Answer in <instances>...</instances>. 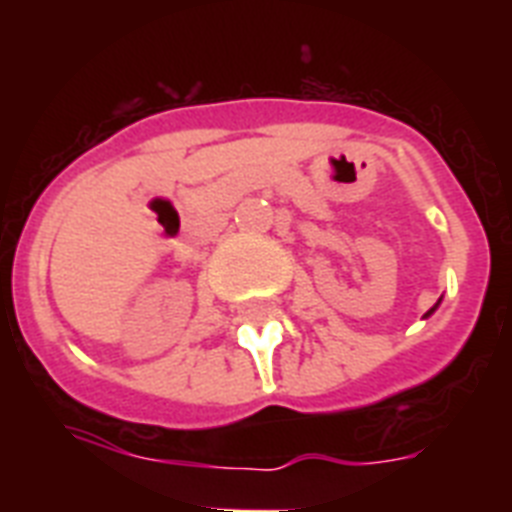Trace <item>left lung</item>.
<instances>
[{
	"mask_svg": "<svg viewBox=\"0 0 512 512\" xmlns=\"http://www.w3.org/2000/svg\"><path fill=\"white\" fill-rule=\"evenodd\" d=\"M433 311H436V308H430V311H428V313H425V316H430V313H433Z\"/></svg>",
	"mask_w": 512,
	"mask_h": 512,
	"instance_id": "8db88e82",
	"label": "left lung"
}]
</instances>
